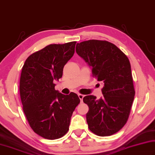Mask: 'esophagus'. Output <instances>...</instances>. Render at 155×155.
Listing matches in <instances>:
<instances>
[{
	"mask_svg": "<svg viewBox=\"0 0 155 155\" xmlns=\"http://www.w3.org/2000/svg\"><path fill=\"white\" fill-rule=\"evenodd\" d=\"M78 97H79V98L81 100V101L82 102V100H83V98H84V95H83V94H78Z\"/></svg>",
	"mask_w": 155,
	"mask_h": 155,
	"instance_id": "obj_1",
	"label": "esophagus"
}]
</instances>
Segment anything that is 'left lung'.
<instances>
[{
  "mask_svg": "<svg viewBox=\"0 0 155 155\" xmlns=\"http://www.w3.org/2000/svg\"><path fill=\"white\" fill-rule=\"evenodd\" d=\"M76 52L92 67L93 76L102 82V98L87 95L88 128L99 136H109L128 120L135 96L131 64L117 46L107 41L92 39L76 45Z\"/></svg>",
  "mask_w": 155,
  "mask_h": 155,
  "instance_id": "obj_1",
  "label": "left lung"
}]
</instances>
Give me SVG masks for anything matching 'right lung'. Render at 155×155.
<instances>
[{
  "instance_id": "add662e5",
  "label": "right lung",
  "mask_w": 155,
  "mask_h": 155,
  "mask_svg": "<svg viewBox=\"0 0 155 155\" xmlns=\"http://www.w3.org/2000/svg\"><path fill=\"white\" fill-rule=\"evenodd\" d=\"M75 44L48 45L30 55L21 69L20 94L24 113L33 131L45 139H58L67 134L72 114L80 102L77 94L58 93L54 84L62 78Z\"/></svg>"
}]
</instances>
